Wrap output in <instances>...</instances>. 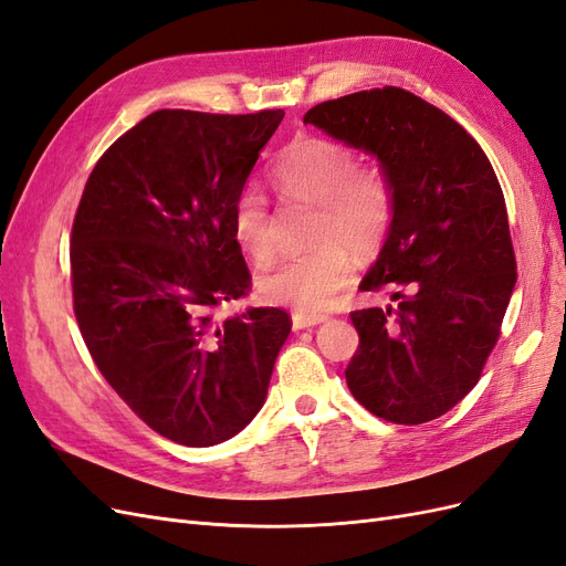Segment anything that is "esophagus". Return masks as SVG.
I'll use <instances>...</instances> for the list:
<instances>
[{
    "instance_id": "1",
    "label": "esophagus",
    "mask_w": 566,
    "mask_h": 566,
    "mask_svg": "<svg viewBox=\"0 0 566 566\" xmlns=\"http://www.w3.org/2000/svg\"><path fill=\"white\" fill-rule=\"evenodd\" d=\"M328 316L323 314H293V328L304 331V328H314V325L323 323Z\"/></svg>"
}]
</instances>
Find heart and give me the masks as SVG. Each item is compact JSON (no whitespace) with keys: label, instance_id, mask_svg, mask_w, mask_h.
Returning a JSON list of instances; mask_svg holds the SVG:
<instances>
[{"label":"heart","instance_id":"obj_1","mask_svg":"<svg viewBox=\"0 0 566 566\" xmlns=\"http://www.w3.org/2000/svg\"><path fill=\"white\" fill-rule=\"evenodd\" d=\"M269 179L281 196L316 202L314 245L281 256L262 271L264 300L321 312L352 276V254H370L385 241L391 221V188L370 167H358L354 150L335 139L304 136L290 144L271 165ZM231 233L254 262L273 252V221L266 198L243 188L233 200Z\"/></svg>","mask_w":566,"mask_h":566}]
</instances>
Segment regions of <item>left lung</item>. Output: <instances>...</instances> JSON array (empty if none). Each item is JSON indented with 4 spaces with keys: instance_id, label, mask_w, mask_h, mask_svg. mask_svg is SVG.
Segmentation results:
<instances>
[{
    "instance_id": "8db88e82",
    "label": "left lung",
    "mask_w": 566,
    "mask_h": 566,
    "mask_svg": "<svg viewBox=\"0 0 566 566\" xmlns=\"http://www.w3.org/2000/svg\"><path fill=\"white\" fill-rule=\"evenodd\" d=\"M304 125L368 153L391 188L358 290L385 287L394 304L352 314L349 391L382 420H434L476 385L517 283L501 184L453 117L399 87L323 101Z\"/></svg>"
}]
</instances>
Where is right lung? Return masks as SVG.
<instances>
[{
    "label": "right lung",
    "instance_id": "obj_1",
    "mask_svg": "<svg viewBox=\"0 0 566 566\" xmlns=\"http://www.w3.org/2000/svg\"><path fill=\"white\" fill-rule=\"evenodd\" d=\"M283 115L150 113L101 156L75 214L84 345L119 399L184 447L245 430L293 325L276 306L214 321L252 285L231 210Z\"/></svg>",
    "mask_w": 566,
    "mask_h": 566
}]
</instances>
